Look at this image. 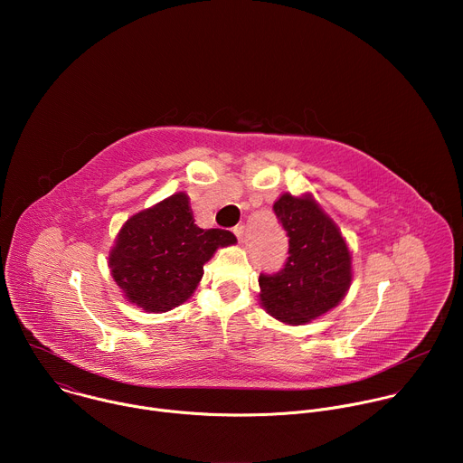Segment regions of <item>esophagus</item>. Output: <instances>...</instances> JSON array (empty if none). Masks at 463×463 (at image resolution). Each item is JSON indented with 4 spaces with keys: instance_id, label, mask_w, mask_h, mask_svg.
Returning a JSON list of instances; mask_svg holds the SVG:
<instances>
[{
    "instance_id": "1",
    "label": "esophagus",
    "mask_w": 463,
    "mask_h": 463,
    "mask_svg": "<svg viewBox=\"0 0 463 463\" xmlns=\"http://www.w3.org/2000/svg\"><path fill=\"white\" fill-rule=\"evenodd\" d=\"M232 232L236 234V238H238L240 241H243V236H245V225H236V227L232 229Z\"/></svg>"
}]
</instances>
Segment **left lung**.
<instances>
[{"label":"left lung","instance_id":"1","mask_svg":"<svg viewBox=\"0 0 463 463\" xmlns=\"http://www.w3.org/2000/svg\"><path fill=\"white\" fill-rule=\"evenodd\" d=\"M273 211L288 234L289 256L280 271L260 275V298L275 318L304 324L343 300L352 282V256L311 195L284 194Z\"/></svg>","mask_w":463,"mask_h":463}]
</instances>
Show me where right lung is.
Listing matches in <instances>:
<instances>
[{
    "label": "right lung",
    "instance_id": "right-lung-1",
    "mask_svg": "<svg viewBox=\"0 0 463 463\" xmlns=\"http://www.w3.org/2000/svg\"><path fill=\"white\" fill-rule=\"evenodd\" d=\"M232 243L231 231L197 227L186 194L179 192L122 225L109 268L131 302L159 313L183 304L200 284L205 261Z\"/></svg>",
    "mask_w": 463,
    "mask_h": 463
}]
</instances>
